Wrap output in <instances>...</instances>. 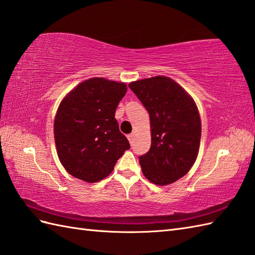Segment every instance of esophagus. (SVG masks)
I'll list each match as a JSON object with an SVG mask.
<instances>
[{
	"mask_svg": "<svg viewBox=\"0 0 255 255\" xmlns=\"http://www.w3.org/2000/svg\"><path fill=\"white\" fill-rule=\"evenodd\" d=\"M133 135H134V132H131V133H129V134L127 135V138H128V140H129L130 143H131L132 140H133Z\"/></svg>",
	"mask_w": 255,
	"mask_h": 255,
	"instance_id": "1",
	"label": "esophagus"
}]
</instances>
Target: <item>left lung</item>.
<instances>
[{"label":"left lung","mask_w":255,"mask_h":255,"mask_svg":"<svg viewBox=\"0 0 255 255\" xmlns=\"http://www.w3.org/2000/svg\"><path fill=\"white\" fill-rule=\"evenodd\" d=\"M129 88L149 112L151 147L139 156L142 173L166 186L185 176L197 159L201 120L193 99L165 76L130 82Z\"/></svg>","instance_id":"8db88e82"}]
</instances>
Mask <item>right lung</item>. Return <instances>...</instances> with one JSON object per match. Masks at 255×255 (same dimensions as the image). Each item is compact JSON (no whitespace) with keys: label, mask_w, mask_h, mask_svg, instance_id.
<instances>
[{"label":"right lung","mask_w":255,"mask_h":255,"mask_svg":"<svg viewBox=\"0 0 255 255\" xmlns=\"http://www.w3.org/2000/svg\"><path fill=\"white\" fill-rule=\"evenodd\" d=\"M127 92L124 82L90 78L63 99L54 120L57 155L68 173L87 182H98L114 169L130 149L115 118Z\"/></svg>","instance_id":"obj_1"}]
</instances>
